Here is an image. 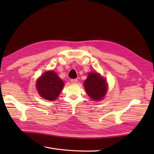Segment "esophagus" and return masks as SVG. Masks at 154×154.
Returning <instances> with one entry per match:
<instances>
[{
  "label": "esophagus",
  "instance_id": "obj_1",
  "mask_svg": "<svg viewBox=\"0 0 154 154\" xmlns=\"http://www.w3.org/2000/svg\"><path fill=\"white\" fill-rule=\"evenodd\" d=\"M77 79H71V83H73V84H75L77 83Z\"/></svg>",
  "mask_w": 154,
  "mask_h": 154
}]
</instances>
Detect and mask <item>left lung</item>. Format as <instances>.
Here are the masks:
<instances>
[{
  "instance_id": "obj_1",
  "label": "left lung",
  "mask_w": 154,
  "mask_h": 154,
  "mask_svg": "<svg viewBox=\"0 0 154 154\" xmlns=\"http://www.w3.org/2000/svg\"><path fill=\"white\" fill-rule=\"evenodd\" d=\"M84 86L88 95L93 100H100L106 93V82L97 73H91L84 82Z\"/></svg>"
}]
</instances>
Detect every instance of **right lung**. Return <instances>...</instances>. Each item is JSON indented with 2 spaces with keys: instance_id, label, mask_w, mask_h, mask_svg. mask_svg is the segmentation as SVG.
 Segmentation results:
<instances>
[{
  "instance_id": "right-lung-1",
  "label": "right lung",
  "mask_w": 154,
  "mask_h": 154,
  "mask_svg": "<svg viewBox=\"0 0 154 154\" xmlns=\"http://www.w3.org/2000/svg\"><path fill=\"white\" fill-rule=\"evenodd\" d=\"M63 82L53 71H47L42 75L36 82L40 95L48 100H54L63 89Z\"/></svg>"
}]
</instances>
